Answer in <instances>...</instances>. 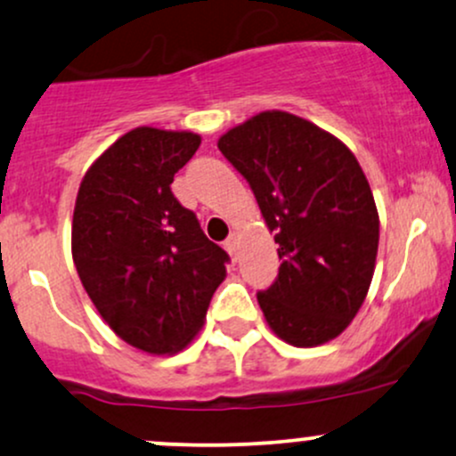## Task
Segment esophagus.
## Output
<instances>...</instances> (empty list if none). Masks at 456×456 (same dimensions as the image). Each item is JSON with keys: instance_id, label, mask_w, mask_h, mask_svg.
Wrapping results in <instances>:
<instances>
[{"instance_id": "obj_1", "label": "esophagus", "mask_w": 456, "mask_h": 456, "mask_svg": "<svg viewBox=\"0 0 456 456\" xmlns=\"http://www.w3.org/2000/svg\"><path fill=\"white\" fill-rule=\"evenodd\" d=\"M224 248H227L229 255H236V248H238V236H236V233H232V236L224 240Z\"/></svg>"}]
</instances>
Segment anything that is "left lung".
Returning <instances> with one entry per match:
<instances>
[{
    "instance_id": "8db88e82",
    "label": "left lung",
    "mask_w": 456,
    "mask_h": 456,
    "mask_svg": "<svg viewBox=\"0 0 456 456\" xmlns=\"http://www.w3.org/2000/svg\"><path fill=\"white\" fill-rule=\"evenodd\" d=\"M244 175L281 259L257 294L268 327L298 348L346 331L368 297L379 212L357 158L307 118L266 110L218 138Z\"/></svg>"
}]
</instances>
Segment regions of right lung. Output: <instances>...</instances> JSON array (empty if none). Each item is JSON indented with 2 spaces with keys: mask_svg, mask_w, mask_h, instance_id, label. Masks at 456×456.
<instances>
[{
  "mask_svg": "<svg viewBox=\"0 0 456 456\" xmlns=\"http://www.w3.org/2000/svg\"><path fill=\"white\" fill-rule=\"evenodd\" d=\"M199 144L194 132L132 129L90 164L75 199L79 281L108 327L149 354L186 348L227 277L229 255L171 192Z\"/></svg>",
  "mask_w": 456,
  "mask_h": 456,
  "instance_id": "right-lung-1",
  "label": "right lung"
}]
</instances>
